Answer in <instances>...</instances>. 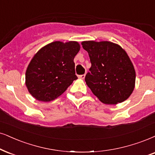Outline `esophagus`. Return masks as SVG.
<instances>
[{"instance_id":"1","label":"esophagus","mask_w":155,"mask_h":155,"mask_svg":"<svg viewBox=\"0 0 155 155\" xmlns=\"http://www.w3.org/2000/svg\"><path fill=\"white\" fill-rule=\"evenodd\" d=\"M85 76H86L85 74H82V75H79V79H84Z\"/></svg>"}]
</instances>
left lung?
Masks as SVG:
<instances>
[{
    "label": "left lung",
    "mask_w": 155,
    "mask_h": 155,
    "mask_svg": "<svg viewBox=\"0 0 155 155\" xmlns=\"http://www.w3.org/2000/svg\"><path fill=\"white\" fill-rule=\"evenodd\" d=\"M81 45L91 63L85 81L92 93L106 104L127 100L134 91L136 73L125 50L107 41H86Z\"/></svg>",
    "instance_id": "8db88e82"
}]
</instances>
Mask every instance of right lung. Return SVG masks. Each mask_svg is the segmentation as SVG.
Here are the masks:
<instances>
[{"mask_svg": "<svg viewBox=\"0 0 155 155\" xmlns=\"http://www.w3.org/2000/svg\"><path fill=\"white\" fill-rule=\"evenodd\" d=\"M80 50L77 41H54L42 47L29 63L25 86L36 100L58 98L77 79L74 58Z\"/></svg>", "mask_w": 155, "mask_h": 155, "instance_id": "right-lung-1", "label": "right lung"}]
</instances>
